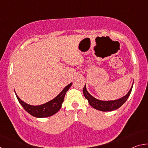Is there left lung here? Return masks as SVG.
<instances>
[{"mask_svg": "<svg viewBox=\"0 0 148 148\" xmlns=\"http://www.w3.org/2000/svg\"><path fill=\"white\" fill-rule=\"evenodd\" d=\"M132 86H133V84H132V86L130 89L129 91L127 92L126 95H125L121 98L117 100H114V101H101V100H99L94 97H92L89 92L87 91L86 89V85L83 89V92L86 99L88 101L89 104L91 106L94 108L95 109L100 110V111L102 112H109V111H113V110L118 109L119 108L121 107L123 104L125 102L127 101V99L129 98L131 94Z\"/></svg>", "mask_w": 148, "mask_h": 148, "instance_id": "1", "label": "left lung"}]
</instances>
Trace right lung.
<instances>
[{
    "label": "right lung",
    "instance_id": "1",
    "mask_svg": "<svg viewBox=\"0 0 148 148\" xmlns=\"http://www.w3.org/2000/svg\"><path fill=\"white\" fill-rule=\"evenodd\" d=\"M72 83L67 85L62 90V91L56 97H55L53 99L51 100V101L46 102V103L38 105V106H33V105L26 103V102H25L19 99V97L17 96L16 92H15V93H16V97L19 103L23 106L25 110L31 114V116L36 117H40V118H41V117H47L53 116L61 109L62 102L64 101L65 94L70 89V87L72 86Z\"/></svg>",
    "mask_w": 148,
    "mask_h": 148
}]
</instances>
